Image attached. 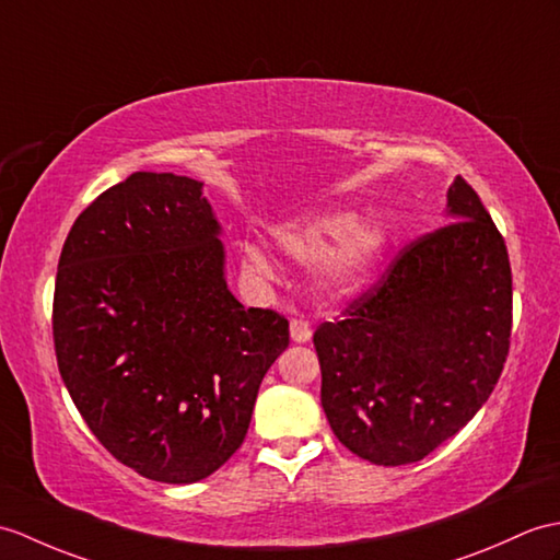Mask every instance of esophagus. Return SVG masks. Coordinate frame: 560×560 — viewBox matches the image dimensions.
Wrapping results in <instances>:
<instances>
[{"instance_id":"esophagus-1","label":"esophagus","mask_w":560,"mask_h":560,"mask_svg":"<svg viewBox=\"0 0 560 560\" xmlns=\"http://www.w3.org/2000/svg\"><path fill=\"white\" fill-rule=\"evenodd\" d=\"M291 339L295 343H307L312 339V327L305 319H293L291 322Z\"/></svg>"}]
</instances>
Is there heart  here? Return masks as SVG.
Returning <instances> with one entry per match:
<instances>
[{
    "instance_id": "1",
    "label": "heart",
    "mask_w": 560,
    "mask_h": 560,
    "mask_svg": "<svg viewBox=\"0 0 560 560\" xmlns=\"http://www.w3.org/2000/svg\"><path fill=\"white\" fill-rule=\"evenodd\" d=\"M279 248L298 259L327 257V277L334 283L360 281L376 265L384 250V231L370 221H355L348 212H331L307 221L301 226L281 229L277 233ZM259 275H269L271 267L262 253L250 248L245 253Z\"/></svg>"
}]
</instances>
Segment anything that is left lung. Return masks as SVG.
<instances>
[{
  "mask_svg": "<svg viewBox=\"0 0 560 560\" xmlns=\"http://www.w3.org/2000/svg\"><path fill=\"white\" fill-rule=\"evenodd\" d=\"M448 219L312 336L334 434L376 465L418 463L458 434L509 358V250L463 176L448 188Z\"/></svg>",
  "mask_w": 560,
  "mask_h": 560,
  "instance_id": "8db88e82",
  "label": "left lung"
}]
</instances>
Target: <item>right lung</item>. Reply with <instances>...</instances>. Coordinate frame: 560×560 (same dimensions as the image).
<instances>
[{
    "mask_svg": "<svg viewBox=\"0 0 560 560\" xmlns=\"http://www.w3.org/2000/svg\"><path fill=\"white\" fill-rule=\"evenodd\" d=\"M202 184L136 172L78 214L51 305L57 365L90 432L142 477L190 485L248 434L289 319L243 307Z\"/></svg>",
    "mask_w": 560,
    "mask_h": 560,
    "instance_id": "1",
    "label": "right lung"
}]
</instances>
